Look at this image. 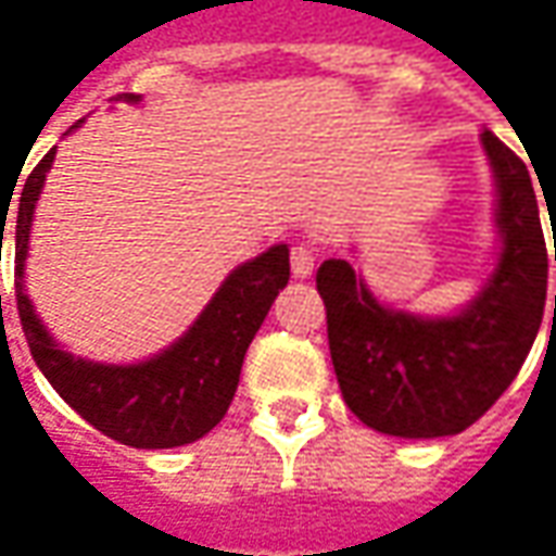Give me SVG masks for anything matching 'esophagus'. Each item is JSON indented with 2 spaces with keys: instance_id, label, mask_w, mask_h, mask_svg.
Listing matches in <instances>:
<instances>
[{
  "instance_id": "34e87169",
  "label": "esophagus",
  "mask_w": 556,
  "mask_h": 556,
  "mask_svg": "<svg viewBox=\"0 0 556 556\" xmlns=\"http://www.w3.org/2000/svg\"><path fill=\"white\" fill-rule=\"evenodd\" d=\"M290 271H293V278L296 281H306L312 278V271H315V253H312L309 247H293L290 250Z\"/></svg>"
}]
</instances>
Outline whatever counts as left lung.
Listing matches in <instances>:
<instances>
[{"mask_svg": "<svg viewBox=\"0 0 556 556\" xmlns=\"http://www.w3.org/2000/svg\"><path fill=\"white\" fill-rule=\"evenodd\" d=\"M480 141L495 179L498 253L467 306L452 315L390 309L346 260H325L315 275L343 402L377 433L437 439L467 430L510 387L542 328L547 247L535 188L498 136L482 129ZM551 203L545 198L547 216Z\"/></svg>", "mask_w": 556, "mask_h": 556, "instance_id": "left-lung-1", "label": "left lung"}]
</instances>
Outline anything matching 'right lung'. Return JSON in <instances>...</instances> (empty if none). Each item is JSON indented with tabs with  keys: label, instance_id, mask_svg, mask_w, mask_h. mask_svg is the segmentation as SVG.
<instances>
[{
	"label": "right lung",
	"instance_id": "right-lung-1",
	"mask_svg": "<svg viewBox=\"0 0 556 556\" xmlns=\"http://www.w3.org/2000/svg\"><path fill=\"white\" fill-rule=\"evenodd\" d=\"M111 101L139 104L141 96L123 92ZM76 126H83V119ZM76 126H71V132ZM52 163L54 148L27 176L14 225V296L33 362L76 415L123 445L176 448L206 437L235 399L250 340L266 321L278 290L288 288V244L268 247L256 260L235 268L194 325L157 355L136 365L83 358L54 343L24 285L33 213Z\"/></svg>",
	"mask_w": 556,
	"mask_h": 556
}]
</instances>
